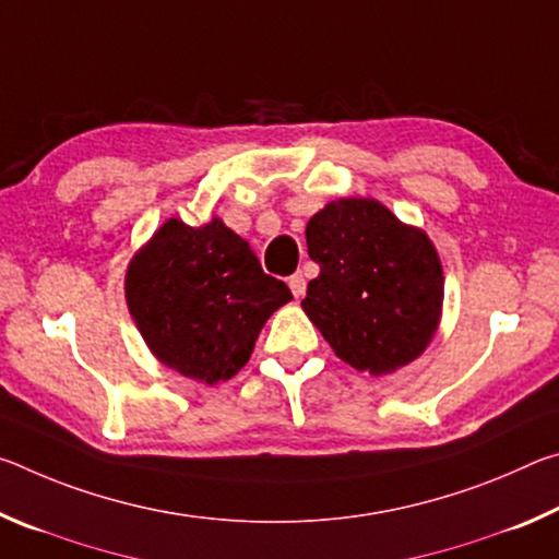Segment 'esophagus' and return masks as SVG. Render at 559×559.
Segmentation results:
<instances>
[{"label": "esophagus", "instance_id": "1", "mask_svg": "<svg viewBox=\"0 0 559 559\" xmlns=\"http://www.w3.org/2000/svg\"><path fill=\"white\" fill-rule=\"evenodd\" d=\"M288 286H290L293 296H296V298L306 296V278H302V273H296V276H290L288 278Z\"/></svg>", "mask_w": 559, "mask_h": 559}]
</instances>
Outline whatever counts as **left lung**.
<instances>
[{
    "label": "left lung",
    "instance_id": "8db88e82",
    "mask_svg": "<svg viewBox=\"0 0 559 559\" xmlns=\"http://www.w3.org/2000/svg\"><path fill=\"white\" fill-rule=\"evenodd\" d=\"M320 273L302 310L340 359L390 374L419 357L437 333L443 271L429 236L377 200L325 204L306 226Z\"/></svg>",
    "mask_w": 559,
    "mask_h": 559
}]
</instances>
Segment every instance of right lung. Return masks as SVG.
<instances>
[{"label": "right lung", "mask_w": 559, "mask_h": 559, "mask_svg": "<svg viewBox=\"0 0 559 559\" xmlns=\"http://www.w3.org/2000/svg\"><path fill=\"white\" fill-rule=\"evenodd\" d=\"M126 298L159 362L216 384L249 362L263 323L293 296L263 273L249 241L214 216L204 226H159L130 261Z\"/></svg>", "instance_id": "1"}]
</instances>
